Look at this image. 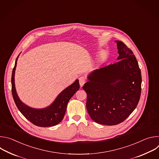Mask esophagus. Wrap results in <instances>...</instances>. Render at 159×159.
I'll list each match as a JSON object with an SVG mask.
<instances>
[{"label":"esophagus","mask_w":159,"mask_h":159,"mask_svg":"<svg viewBox=\"0 0 159 159\" xmlns=\"http://www.w3.org/2000/svg\"><path fill=\"white\" fill-rule=\"evenodd\" d=\"M79 79V84H80V87H82V86L84 85V84L85 83L86 79H85V78L84 76L80 77Z\"/></svg>","instance_id":"1"}]
</instances>
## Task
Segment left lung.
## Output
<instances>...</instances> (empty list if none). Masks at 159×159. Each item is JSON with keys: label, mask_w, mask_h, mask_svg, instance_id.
<instances>
[{"label": "left lung", "mask_w": 159, "mask_h": 159, "mask_svg": "<svg viewBox=\"0 0 159 159\" xmlns=\"http://www.w3.org/2000/svg\"><path fill=\"white\" fill-rule=\"evenodd\" d=\"M115 42L119 61L90 72L82 87L87 94L90 117L97 123L109 126L125 121L141 95L142 75L137 58L122 41Z\"/></svg>", "instance_id": "left-lung-1"}]
</instances>
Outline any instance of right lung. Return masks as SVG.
I'll use <instances>...</instances> for the list:
<instances>
[{"mask_svg": "<svg viewBox=\"0 0 159 159\" xmlns=\"http://www.w3.org/2000/svg\"><path fill=\"white\" fill-rule=\"evenodd\" d=\"M19 56V55L16 60L11 78L12 94L16 106L22 115L36 126L49 127L58 125L65 116L68 102L80 88L79 80L77 79L73 84L63 90L48 107L40 109L30 107L20 101L15 87L14 76Z\"/></svg>", "mask_w": 159, "mask_h": 159, "instance_id": "1", "label": "right lung"}]
</instances>
